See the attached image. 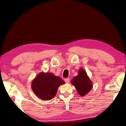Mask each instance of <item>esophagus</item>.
I'll return each mask as SVG.
<instances>
[{
    "label": "esophagus",
    "mask_w": 126,
    "mask_h": 126,
    "mask_svg": "<svg viewBox=\"0 0 126 126\" xmlns=\"http://www.w3.org/2000/svg\"><path fill=\"white\" fill-rule=\"evenodd\" d=\"M64 81L66 83H69V81H70V79H68V78L65 79H64Z\"/></svg>",
    "instance_id": "obj_1"
}]
</instances>
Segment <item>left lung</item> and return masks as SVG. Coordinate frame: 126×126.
I'll list each match as a JSON object with an SVG mask.
<instances>
[{
  "label": "left lung",
  "instance_id": "8db88e82",
  "mask_svg": "<svg viewBox=\"0 0 126 126\" xmlns=\"http://www.w3.org/2000/svg\"><path fill=\"white\" fill-rule=\"evenodd\" d=\"M71 83L75 87L79 94L83 97L93 88L92 82L83 69H79L78 75L72 79Z\"/></svg>",
  "mask_w": 126,
  "mask_h": 126
}]
</instances>
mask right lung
Here are the masks:
<instances>
[{"instance_id": "right-lung-1", "label": "right lung", "mask_w": 126, "mask_h": 126, "mask_svg": "<svg viewBox=\"0 0 126 126\" xmlns=\"http://www.w3.org/2000/svg\"><path fill=\"white\" fill-rule=\"evenodd\" d=\"M65 82L51 73L41 72L31 83L33 93L40 99L49 101L55 97L58 87Z\"/></svg>"}]
</instances>
